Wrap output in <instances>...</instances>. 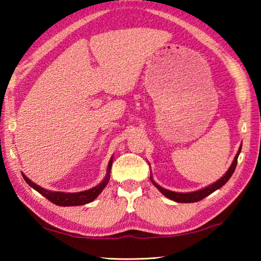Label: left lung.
Returning a JSON list of instances; mask_svg holds the SVG:
<instances>
[{
	"mask_svg": "<svg viewBox=\"0 0 261 261\" xmlns=\"http://www.w3.org/2000/svg\"><path fill=\"white\" fill-rule=\"evenodd\" d=\"M241 149H242V145L240 149H238V152L236 154L235 159H233V161L231 163V166L229 169L227 170V173L224 174L222 177H221L219 180H216L215 183L208 185V187H206L204 189L201 190H198V191H194V192H188V193H180V192H174V191H169V190L167 189H163L161 188L160 185L156 184L155 182H154L152 176H151V180L152 183L155 185L156 189L160 191L163 196H166L167 198H169V199L174 200L176 202H196V201H200L201 199H204V198H206L207 196H210L211 193H213L214 191H216V190L222 188L224 184H226L229 178L231 177V175L233 174V171H235V168L237 166V159H238V155H240L241 153Z\"/></svg>",
	"mask_w": 261,
	"mask_h": 261,
	"instance_id": "8db88e82",
	"label": "left lung"
}]
</instances>
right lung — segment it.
I'll return each instance as SVG.
<instances>
[{
    "instance_id": "obj_1",
    "label": "right lung",
    "mask_w": 261,
    "mask_h": 261,
    "mask_svg": "<svg viewBox=\"0 0 261 261\" xmlns=\"http://www.w3.org/2000/svg\"><path fill=\"white\" fill-rule=\"evenodd\" d=\"M112 165H113V158L110 159V161L108 163L107 175H106V177L102 182H101L99 185H96V187H94V188L86 190V191H82V192L69 193V192L49 191V190L43 189L41 187H39V185H37L35 183H33L32 180H30L24 174H23V177L25 179V182L28 183L30 187H32L35 191H38L39 193L42 194L43 197L47 198V199L51 201L53 204L59 205V206H81V205H85V204H88V202L93 201L95 198L98 197L101 192H102V190L109 182Z\"/></svg>"
}]
</instances>
